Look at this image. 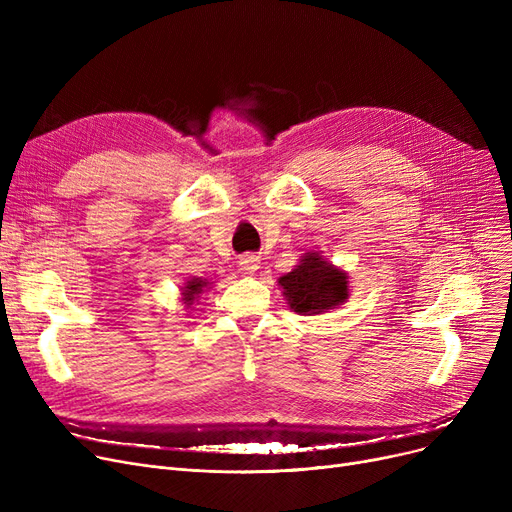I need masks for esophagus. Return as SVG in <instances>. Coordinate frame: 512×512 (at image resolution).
I'll return each mask as SVG.
<instances>
[{"instance_id": "34e87169", "label": "esophagus", "mask_w": 512, "mask_h": 512, "mask_svg": "<svg viewBox=\"0 0 512 512\" xmlns=\"http://www.w3.org/2000/svg\"><path fill=\"white\" fill-rule=\"evenodd\" d=\"M259 257H255V255H245V257H240L238 259V267L245 274H255L257 270H259Z\"/></svg>"}]
</instances>
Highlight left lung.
Segmentation results:
<instances>
[{
    "label": "left lung",
    "mask_w": 512,
    "mask_h": 512,
    "mask_svg": "<svg viewBox=\"0 0 512 512\" xmlns=\"http://www.w3.org/2000/svg\"><path fill=\"white\" fill-rule=\"evenodd\" d=\"M309 251L301 255L294 270L278 278L288 307L299 315H319L338 309L348 299V274L321 255Z\"/></svg>",
    "instance_id": "left-lung-1"
}]
</instances>
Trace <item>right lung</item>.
<instances>
[{
	"label": "right lung",
	"instance_id": "1",
	"mask_svg": "<svg viewBox=\"0 0 512 512\" xmlns=\"http://www.w3.org/2000/svg\"><path fill=\"white\" fill-rule=\"evenodd\" d=\"M211 288V282L207 278H188L184 280V284L180 286V301L186 305V309H195L193 305H199L201 294H205Z\"/></svg>",
	"mask_w": 512,
	"mask_h": 512
}]
</instances>
